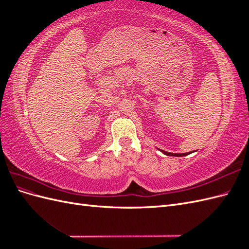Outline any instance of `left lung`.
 I'll use <instances>...</instances> for the list:
<instances>
[{"mask_svg":"<svg viewBox=\"0 0 249 249\" xmlns=\"http://www.w3.org/2000/svg\"><path fill=\"white\" fill-rule=\"evenodd\" d=\"M167 155H173V156H185V155H188V154H168L167 153Z\"/></svg>","mask_w":249,"mask_h":249,"instance_id":"obj_1","label":"left lung"}]
</instances>
